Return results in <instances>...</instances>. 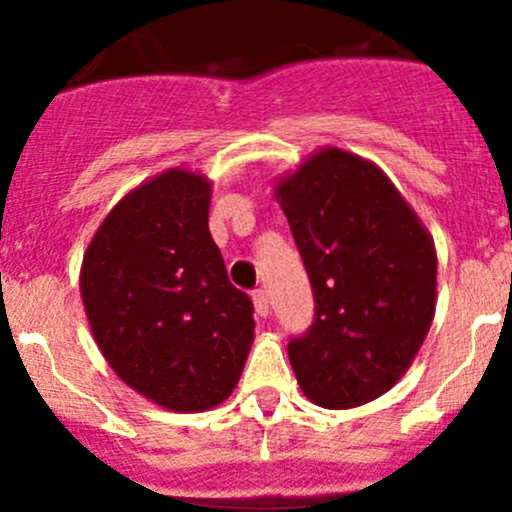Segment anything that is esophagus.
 Segmentation results:
<instances>
[{
  "mask_svg": "<svg viewBox=\"0 0 512 512\" xmlns=\"http://www.w3.org/2000/svg\"><path fill=\"white\" fill-rule=\"evenodd\" d=\"M252 302H255L257 317H267V314H270V294H267L265 289H255V292H252Z\"/></svg>",
  "mask_w": 512,
  "mask_h": 512,
  "instance_id": "esophagus-1",
  "label": "esophagus"
}]
</instances>
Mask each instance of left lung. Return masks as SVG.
<instances>
[{"mask_svg": "<svg viewBox=\"0 0 512 512\" xmlns=\"http://www.w3.org/2000/svg\"><path fill=\"white\" fill-rule=\"evenodd\" d=\"M314 292L307 332L287 344L304 394L349 409L389 391L436 309V250L369 160L324 148L277 185Z\"/></svg>", "mask_w": 512, "mask_h": 512, "instance_id": "8db88e82", "label": "left lung"}]
</instances>
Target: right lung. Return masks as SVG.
<instances>
[{
  "label": "right lung",
  "instance_id": "right-lung-1",
  "mask_svg": "<svg viewBox=\"0 0 512 512\" xmlns=\"http://www.w3.org/2000/svg\"><path fill=\"white\" fill-rule=\"evenodd\" d=\"M210 183L168 170L108 213L81 267L91 332L111 369L170 411H205L235 389L255 332L208 230Z\"/></svg>",
  "mask_w": 512,
  "mask_h": 512
}]
</instances>
